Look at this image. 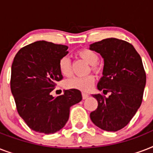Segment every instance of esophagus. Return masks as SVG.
Returning <instances> with one entry per match:
<instances>
[{
    "mask_svg": "<svg viewBox=\"0 0 153 153\" xmlns=\"http://www.w3.org/2000/svg\"><path fill=\"white\" fill-rule=\"evenodd\" d=\"M82 99H86V98L89 97V95L87 94L82 93Z\"/></svg>",
    "mask_w": 153,
    "mask_h": 153,
    "instance_id": "obj_1",
    "label": "esophagus"
}]
</instances>
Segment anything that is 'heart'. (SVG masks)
Masks as SVG:
<instances>
[{
	"instance_id": "1",
	"label": "heart",
	"mask_w": 153,
	"mask_h": 153,
	"mask_svg": "<svg viewBox=\"0 0 153 153\" xmlns=\"http://www.w3.org/2000/svg\"><path fill=\"white\" fill-rule=\"evenodd\" d=\"M78 55L87 62L89 64H91V68L94 72L95 73H101L102 68H101L97 62H98L99 56L95 51H92L91 49L84 48L81 49L78 51ZM59 70L61 74L65 77H69L72 73L71 68V61L68 56L65 55L62 56L59 61ZM95 81V78L92 74H89L86 76H76L73 77L71 79H68L66 82V86L69 89H75L80 91H91L93 87Z\"/></svg>"
}]
</instances>
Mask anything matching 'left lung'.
<instances>
[{"instance_id": "obj_1", "label": "left lung", "mask_w": 153, "mask_h": 153, "mask_svg": "<svg viewBox=\"0 0 153 153\" xmlns=\"http://www.w3.org/2000/svg\"><path fill=\"white\" fill-rule=\"evenodd\" d=\"M90 49L104 59L98 89L104 94L110 93L108 98L92 94L98 101V108L90 117L98 128L116 132L128 125L142 102L146 83L142 60L132 44L116 38L94 43Z\"/></svg>"}]
</instances>
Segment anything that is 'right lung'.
Wrapping results in <instances>:
<instances>
[{"label":"right lung","instance_id":"obj_1","mask_svg":"<svg viewBox=\"0 0 153 153\" xmlns=\"http://www.w3.org/2000/svg\"><path fill=\"white\" fill-rule=\"evenodd\" d=\"M68 47L36 41L24 47L12 64L10 87L19 115L31 129L44 134L59 131L68 121L70 107L82 100L71 89L54 98L51 92L62 79L59 61Z\"/></svg>","mask_w":153,"mask_h":153}]
</instances>
